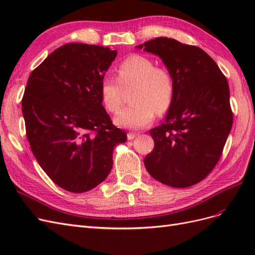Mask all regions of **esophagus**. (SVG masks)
<instances>
[{"mask_svg":"<svg viewBox=\"0 0 255 255\" xmlns=\"http://www.w3.org/2000/svg\"><path fill=\"white\" fill-rule=\"evenodd\" d=\"M136 136H137V135L134 134V133H128V140H133Z\"/></svg>","mask_w":255,"mask_h":255,"instance_id":"obj_1","label":"esophagus"}]
</instances>
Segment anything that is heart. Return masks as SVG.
Returning <instances> with one entry per match:
<instances>
[{"mask_svg": "<svg viewBox=\"0 0 255 255\" xmlns=\"http://www.w3.org/2000/svg\"><path fill=\"white\" fill-rule=\"evenodd\" d=\"M118 78L105 76L100 83V96L105 109L116 113L122 104V89L134 87V104L115 116L116 126L139 129L150 126L157 114L170 107L174 95V81L166 68L155 67L148 57L134 54L121 61L117 68Z\"/></svg>", "mask_w": 255, "mask_h": 255, "instance_id": "obj_1", "label": "heart"}]
</instances>
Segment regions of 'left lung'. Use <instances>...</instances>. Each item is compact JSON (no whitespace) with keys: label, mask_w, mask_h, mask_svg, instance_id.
<instances>
[{"label":"left lung","mask_w":255,"mask_h":255,"mask_svg":"<svg viewBox=\"0 0 255 255\" xmlns=\"http://www.w3.org/2000/svg\"><path fill=\"white\" fill-rule=\"evenodd\" d=\"M136 48L157 55L174 81L167 117L150 130L154 149L143 159L145 169L168 186H192L218 163L232 128L228 81L195 45L159 37Z\"/></svg>","instance_id":"8db88e82"}]
</instances>
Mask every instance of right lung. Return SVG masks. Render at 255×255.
I'll return each mask as SVG.
<instances>
[{
  "label": "right lung",
  "mask_w": 255,
  "mask_h": 255,
  "mask_svg": "<svg viewBox=\"0 0 255 255\" xmlns=\"http://www.w3.org/2000/svg\"><path fill=\"white\" fill-rule=\"evenodd\" d=\"M117 51L86 43L56 49L30 73L22 99L26 136L38 164L70 192L110 174L113 150L127 141L102 105L100 83Z\"/></svg>",
  "instance_id": "1"
}]
</instances>
